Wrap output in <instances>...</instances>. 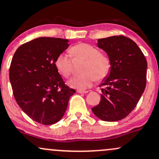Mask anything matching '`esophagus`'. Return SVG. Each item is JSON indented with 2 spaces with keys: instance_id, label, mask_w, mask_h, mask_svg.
<instances>
[{
  "instance_id": "34e87169",
  "label": "esophagus",
  "mask_w": 159,
  "mask_h": 159,
  "mask_svg": "<svg viewBox=\"0 0 159 159\" xmlns=\"http://www.w3.org/2000/svg\"><path fill=\"white\" fill-rule=\"evenodd\" d=\"M78 92L80 93H88V91H81V90H79V91H78Z\"/></svg>"
}]
</instances>
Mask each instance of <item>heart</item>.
Here are the masks:
<instances>
[{
  "label": "heart",
  "mask_w": 159,
  "mask_h": 159,
  "mask_svg": "<svg viewBox=\"0 0 159 159\" xmlns=\"http://www.w3.org/2000/svg\"><path fill=\"white\" fill-rule=\"evenodd\" d=\"M70 54L76 59L84 61L81 71L83 74L77 75L70 80L68 84L72 88L84 90L89 88L95 80L101 81L110 73L111 63L110 58L101 54L99 49L88 43H79L72 46ZM55 66L60 75L68 78L72 74V62L69 55L61 53L56 57Z\"/></svg>",
  "instance_id": "b5f03b06"
}]
</instances>
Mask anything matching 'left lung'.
Segmentation results:
<instances>
[{
	"label": "left lung",
	"instance_id": "left-lung-1",
	"mask_svg": "<svg viewBox=\"0 0 159 159\" xmlns=\"http://www.w3.org/2000/svg\"><path fill=\"white\" fill-rule=\"evenodd\" d=\"M98 46L107 52L111 68L100 84L101 101L91 110L103 121H118L133 111L144 92L147 61L136 43L124 36L99 39Z\"/></svg>",
	"mask_w": 159,
	"mask_h": 159
}]
</instances>
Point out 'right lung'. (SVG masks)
<instances>
[{
	"mask_svg": "<svg viewBox=\"0 0 159 159\" xmlns=\"http://www.w3.org/2000/svg\"><path fill=\"white\" fill-rule=\"evenodd\" d=\"M68 43L60 38H36L21 45L11 61L9 76L15 100L29 117L41 124L59 121L76 92L65 84L55 66Z\"/></svg>",
	"mask_w": 159,
	"mask_h": 159,
	"instance_id": "obj_1",
	"label": "right lung"
}]
</instances>
